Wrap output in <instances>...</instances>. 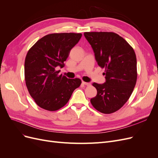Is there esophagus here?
Here are the masks:
<instances>
[{
    "instance_id": "esophagus-1",
    "label": "esophagus",
    "mask_w": 158,
    "mask_h": 158,
    "mask_svg": "<svg viewBox=\"0 0 158 158\" xmlns=\"http://www.w3.org/2000/svg\"><path fill=\"white\" fill-rule=\"evenodd\" d=\"M82 84L83 85H90V83H89V82H82Z\"/></svg>"
}]
</instances>
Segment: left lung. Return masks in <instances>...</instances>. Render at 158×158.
Masks as SVG:
<instances>
[{
	"instance_id": "1",
	"label": "left lung",
	"mask_w": 158,
	"mask_h": 158,
	"mask_svg": "<svg viewBox=\"0 0 158 158\" xmlns=\"http://www.w3.org/2000/svg\"><path fill=\"white\" fill-rule=\"evenodd\" d=\"M95 60L106 68L103 84L93 83L96 96L90 102L98 111L110 114L121 108L131 95L136 82V57L127 41L113 32H85Z\"/></svg>"
}]
</instances>
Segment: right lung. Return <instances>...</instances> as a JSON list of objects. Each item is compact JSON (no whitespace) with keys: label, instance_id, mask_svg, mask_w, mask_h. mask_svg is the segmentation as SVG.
I'll use <instances>...</instances> for the list:
<instances>
[{"label":"right lung","instance_id":"add662e5","mask_svg":"<svg viewBox=\"0 0 158 158\" xmlns=\"http://www.w3.org/2000/svg\"><path fill=\"white\" fill-rule=\"evenodd\" d=\"M81 37V33H51L41 38L28 51L24 64L26 84L38 106L56 111L67 103L82 83L79 78H67L56 70L63 67Z\"/></svg>","mask_w":158,"mask_h":158}]
</instances>
